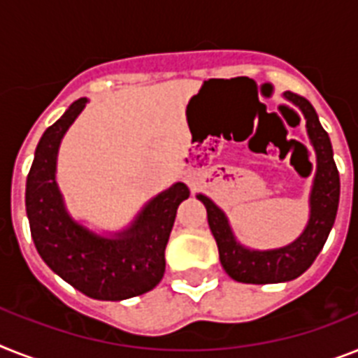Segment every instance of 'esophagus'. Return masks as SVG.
<instances>
[{"label": "esophagus", "mask_w": 358, "mask_h": 358, "mask_svg": "<svg viewBox=\"0 0 358 358\" xmlns=\"http://www.w3.org/2000/svg\"><path fill=\"white\" fill-rule=\"evenodd\" d=\"M188 182H190V185H194V181H192V179H188Z\"/></svg>", "instance_id": "esophagus-1"}]
</instances>
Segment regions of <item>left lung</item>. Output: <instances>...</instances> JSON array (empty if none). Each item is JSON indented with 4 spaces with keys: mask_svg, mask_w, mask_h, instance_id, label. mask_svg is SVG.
Returning <instances> with one entry per match:
<instances>
[{
    "mask_svg": "<svg viewBox=\"0 0 358 358\" xmlns=\"http://www.w3.org/2000/svg\"><path fill=\"white\" fill-rule=\"evenodd\" d=\"M285 100L292 102L306 119L307 137L317 155V170L313 177L309 194V220L303 232L285 247L268 250L249 249L238 241L229 223V217L210 197L197 194V199L205 205L208 227L212 230L220 262L230 278L241 283H282L291 282L311 267L320 254L327 236L335 223L341 197V177L333 159L329 135L322 128L318 115L309 100L291 91L283 93Z\"/></svg>",
    "mask_w": 358,
    "mask_h": 358,
    "instance_id": "8db88e82",
    "label": "left lung"
}]
</instances>
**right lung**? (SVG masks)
Wrapping results in <instances>:
<instances>
[{"instance_id": "obj_1", "label": "right lung", "mask_w": 358, "mask_h": 358, "mask_svg": "<svg viewBox=\"0 0 358 358\" xmlns=\"http://www.w3.org/2000/svg\"><path fill=\"white\" fill-rule=\"evenodd\" d=\"M87 102H73L41 135L27 176V217L38 254L52 273L85 296L119 302L152 291L162 280L177 206L190 190L185 182H173L117 232L99 234L76 221L56 181V162L62 138Z\"/></svg>"}]
</instances>
